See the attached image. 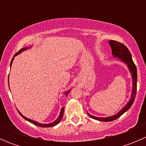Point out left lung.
<instances>
[{"label": "left lung", "instance_id": "obj_1", "mask_svg": "<svg viewBox=\"0 0 146 146\" xmlns=\"http://www.w3.org/2000/svg\"><path fill=\"white\" fill-rule=\"evenodd\" d=\"M109 44H110V46L111 48V53H112V56L114 58H117L120 61L123 62L127 66L128 68H129V71H130L131 74L132 78V91H131V98L129 102L126 103V105L119 111L117 114L114 115L110 116V117H95V116L91 115L87 111L88 115L91 118L95 119V120L100 121H114L119 117L122 115L123 113L126 112V111L130 109L131 105L133 104V102H134L135 98H136V88H137V70L136 65L133 63V60H132L131 54L130 51L128 49L127 47L123 44L120 43V42H116V41H109Z\"/></svg>", "mask_w": 146, "mask_h": 146}]
</instances>
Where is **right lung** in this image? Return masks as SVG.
Returning a JSON list of instances; mask_svg holds the SVG:
<instances>
[{
	"label": "right lung",
	"instance_id": "right-lung-1",
	"mask_svg": "<svg viewBox=\"0 0 146 146\" xmlns=\"http://www.w3.org/2000/svg\"><path fill=\"white\" fill-rule=\"evenodd\" d=\"M32 48V46H29V47H25V48H21V49H20V51H18V52L16 53V54L14 55V56H13V58H12V61H11V62H10V67H11L12 64H13V60H14L15 56H17V55L20 54V53H22V52H23V51H25V50L29 49V48ZM8 85H9V76H8ZM70 90H71V89H70V90H67V91H66V92H64V93L65 94V95H66V96H67V95H68L69 92H70ZM17 111H18V110H17ZM64 107H62V108H61V111H60L59 116H58V118L56 119V120L54 121L51 122V123H39V122L36 121L32 120V119H29L27 118V117H25V116H23V114H22L21 113H20V111H18V112H19V114H20V115H21L22 117H23V118L25 119V120L28 121H29V122H30V123H33V124L36 125V126H40V127H44V128H46V127H52V126H56V125L58 124V123H59L60 121H61V119H62V118H63V116H64Z\"/></svg>",
	"mask_w": 146,
	"mask_h": 146
}]
</instances>
